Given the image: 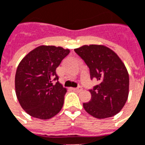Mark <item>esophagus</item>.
<instances>
[{"label":"esophagus","instance_id":"34e87169","mask_svg":"<svg viewBox=\"0 0 145 145\" xmlns=\"http://www.w3.org/2000/svg\"><path fill=\"white\" fill-rule=\"evenodd\" d=\"M72 90L75 91H77V92H80L82 91V87H78V88H73Z\"/></svg>","mask_w":145,"mask_h":145}]
</instances>
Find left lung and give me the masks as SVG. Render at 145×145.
Returning a JSON list of instances; mask_svg holds the SVG:
<instances>
[{"label":"left lung","mask_w":145,"mask_h":145,"mask_svg":"<svg viewBox=\"0 0 145 145\" xmlns=\"http://www.w3.org/2000/svg\"><path fill=\"white\" fill-rule=\"evenodd\" d=\"M75 51L89 67L91 78L99 81V85L90 90V101L83 104L85 111L97 119L117 114L129 96V76L124 63L103 44L83 45Z\"/></svg>","instance_id":"obj_1"}]
</instances>
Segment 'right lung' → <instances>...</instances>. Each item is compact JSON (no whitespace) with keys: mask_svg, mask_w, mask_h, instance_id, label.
I'll return each instance as SVG.
<instances>
[{"mask_svg":"<svg viewBox=\"0 0 145 145\" xmlns=\"http://www.w3.org/2000/svg\"><path fill=\"white\" fill-rule=\"evenodd\" d=\"M69 52L61 47L41 45L27 54L18 65L16 95L22 108L32 117L48 120L61 110L67 88L59 82H52L58 80L56 69Z\"/></svg>","mask_w":145,"mask_h":145,"instance_id":"add662e5","label":"right lung"}]
</instances>
